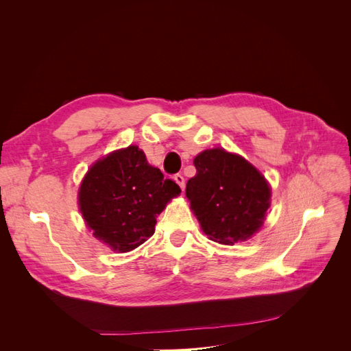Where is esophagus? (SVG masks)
Returning <instances> with one entry per match:
<instances>
[{
    "mask_svg": "<svg viewBox=\"0 0 351 351\" xmlns=\"http://www.w3.org/2000/svg\"><path fill=\"white\" fill-rule=\"evenodd\" d=\"M174 182L180 186V189L184 190V177L182 174H176L174 176Z\"/></svg>",
    "mask_w": 351,
    "mask_h": 351,
    "instance_id": "obj_1",
    "label": "esophagus"
}]
</instances>
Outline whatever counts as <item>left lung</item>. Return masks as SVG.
Wrapping results in <instances>:
<instances>
[{"instance_id":"8db88e82","label":"left lung","mask_w":351,"mask_h":351,"mask_svg":"<svg viewBox=\"0 0 351 351\" xmlns=\"http://www.w3.org/2000/svg\"><path fill=\"white\" fill-rule=\"evenodd\" d=\"M196 176L187 182L186 197L209 240L232 246L262 228L272 189L246 158L212 147L193 159Z\"/></svg>"}]
</instances>
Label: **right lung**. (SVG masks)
Here are the masks:
<instances>
[{
  "label": "right lung",
  "mask_w": 351,
  "mask_h": 351,
  "mask_svg": "<svg viewBox=\"0 0 351 351\" xmlns=\"http://www.w3.org/2000/svg\"><path fill=\"white\" fill-rule=\"evenodd\" d=\"M182 190L164 180L137 145L115 149L84 174L77 205L90 234L115 253L139 247L155 232L156 217Z\"/></svg>",
  "instance_id": "1"
}]
</instances>
